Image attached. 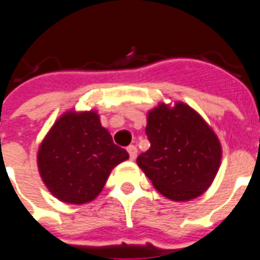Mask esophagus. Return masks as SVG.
<instances>
[{
    "label": "esophagus",
    "instance_id": "obj_1",
    "mask_svg": "<svg viewBox=\"0 0 260 260\" xmlns=\"http://www.w3.org/2000/svg\"><path fill=\"white\" fill-rule=\"evenodd\" d=\"M127 151H128V155H130V160H136V157H137V148H136V146H128Z\"/></svg>",
    "mask_w": 260,
    "mask_h": 260
}]
</instances>
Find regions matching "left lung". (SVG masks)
Segmentation results:
<instances>
[{"instance_id": "obj_1", "label": "left lung", "mask_w": 260, "mask_h": 260, "mask_svg": "<svg viewBox=\"0 0 260 260\" xmlns=\"http://www.w3.org/2000/svg\"><path fill=\"white\" fill-rule=\"evenodd\" d=\"M150 148L137 164L168 200L191 201L205 192L221 166L222 147L208 123L182 102L147 113Z\"/></svg>"}]
</instances>
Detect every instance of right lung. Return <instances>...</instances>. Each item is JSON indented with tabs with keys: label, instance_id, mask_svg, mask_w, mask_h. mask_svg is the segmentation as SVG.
Listing matches in <instances>:
<instances>
[{
	"label": "right lung",
	"instance_id": "obj_1",
	"mask_svg": "<svg viewBox=\"0 0 260 260\" xmlns=\"http://www.w3.org/2000/svg\"><path fill=\"white\" fill-rule=\"evenodd\" d=\"M128 153L113 143L98 112L68 110L46 133L38 148V170L55 198L65 204L93 201L112 170Z\"/></svg>",
	"mask_w": 260,
	"mask_h": 260
}]
</instances>
